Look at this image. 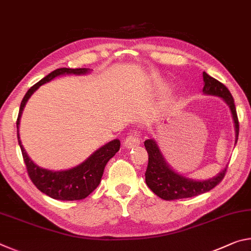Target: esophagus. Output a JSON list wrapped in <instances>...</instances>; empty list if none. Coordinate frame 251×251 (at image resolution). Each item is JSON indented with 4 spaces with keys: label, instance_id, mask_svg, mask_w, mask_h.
I'll return each mask as SVG.
<instances>
[{
    "label": "esophagus",
    "instance_id": "obj_1",
    "mask_svg": "<svg viewBox=\"0 0 251 251\" xmlns=\"http://www.w3.org/2000/svg\"><path fill=\"white\" fill-rule=\"evenodd\" d=\"M139 143H141V141H139V137L137 135H136L135 133H131L129 134L127 137L124 139V146L126 148H133L135 146L139 145Z\"/></svg>",
    "mask_w": 251,
    "mask_h": 251
}]
</instances>
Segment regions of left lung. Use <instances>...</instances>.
I'll return each mask as SVG.
<instances>
[{
  "instance_id": "1",
  "label": "left lung",
  "mask_w": 251,
  "mask_h": 251,
  "mask_svg": "<svg viewBox=\"0 0 251 251\" xmlns=\"http://www.w3.org/2000/svg\"><path fill=\"white\" fill-rule=\"evenodd\" d=\"M202 77L203 82H205L202 92L205 94L222 97L229 105V107H230L236 127L237 143L238 134H239V122H238L236 106L232 95L223 83L211 77L205 72L202 73ZM144 145H145L148 152V165L145 173L146 184L152 193L156 194L161 199H165V201L189 198L209 192L212 188H215L224 179L225 175H226L227 167L218 176L212 178V179H208L205 181L190 180L188 178L178 175L168 166L163 155L159 151L158 147H157V144L152 139H147L144 143Z\"/></svg>"
}]
</instances>
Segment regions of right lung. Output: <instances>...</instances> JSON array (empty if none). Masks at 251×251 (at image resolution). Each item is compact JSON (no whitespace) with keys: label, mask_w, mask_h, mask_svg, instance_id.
Listing matches in <instances>:
<instances>
[{"label":"right lung","mask_w":251,"mask_h":251,"mask_svg":"<svg viewBox=\"0 0 251 251\" xmlns=\"http://www.w3.org/2000/svg\"><path fill=\"white\" fill-rule=\"evenodd\" d=\"M87 69H57L50 73L40 82L29 88L26 94L23 97L22 103L20 106V112L16 121V127H18V139L19 145L22 151L23 159L26 166V171L28 174L29 179L32 180L36 188L41 190L42 193L48 195L50 198L58 199V201H80V199L86 198L88 195L94 192L95 188L100 185V178L103 176L105 165L112 157L120 151L121 143L118 139L109 142L97 150L94 154L90 156V158L69 171L63 172H50L48 169L40 168L33 161L29 159L26 151L23 148L22 143L20 141L19 136V124L20 117L22 110L26 104L27 100L31 95L39 88L41 85L50 82L53 78L62 74H85L87 73Z\"/></svg>","instance_id":"1"}]
</instances>
